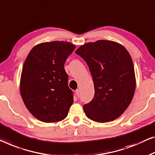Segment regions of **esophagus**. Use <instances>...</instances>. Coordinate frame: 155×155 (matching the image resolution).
Masks as SVG:
<instances>
[{
  "mask_svg": "<svg viewBox=\"0 0 155 155\" xmlns=\"http://www.w3.org/2000/svg\"><path fill=\"white\" fill-rule=\"evenodd\" d=\"M76 94H77V97H79L80 94H81V92H80V90L79 89H77V91H76Z\"/></svg>",
  "mask_w": 155,
  "mask_h": 155,
  "instance_id": "1",
  "label": "esophagus"
}]
</instances>
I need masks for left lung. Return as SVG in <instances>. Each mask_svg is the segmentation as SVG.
<instances>
[{"mask_svg": "<svg viewBox=\"0 0 155 155\" xmlns=\"http://www.w3.org/2000/svg\"><path fill=\"white\" fill-rule=\"evenodd\" d=\"M88 66L94 95L84 106L89 119L108 122L117 119L130 104L136 89L132 59L127 50L114 41L88 42L76 51Z\"/></svg>", "mask_w": 155, "mask_h": 155, "instance_id": "8db88e82", "label": "left lung"}]
</instances>
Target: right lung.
<instances>
[{"mask_svg": "<svg viewBox=\"0 0 155 155\" xmlns=\"http://www.w3.org/2000/svg\"><path fill=\"white\" fill-rule=\"evenodd\" d=\"M76 47L68 41L40 43L23 66L20 92L29 112L44 122L64 120L74 102L64 64Z\"/></svg>", "mask_w": 155, "mask_h": 155, "instance_id": "1", "label": "right lung"}]
</instances>
